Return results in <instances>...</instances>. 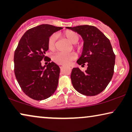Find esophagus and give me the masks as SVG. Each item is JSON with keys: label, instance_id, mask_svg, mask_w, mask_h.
<instances>
[{"label": "esophagus", "instance_id": "34e87169", "mask_svg": "<svg viewBox=\"0 0 132 132\" xmlns=\"http://www.w3.org/2000/svg\"><path fill=\"white\" fill-rule=\"evenodd\" d=\"M59 67H60L61 68H62L63 67V65H59Z\"/></svg>", "mask_w": 132, "mask_h": 132}]
</instances>
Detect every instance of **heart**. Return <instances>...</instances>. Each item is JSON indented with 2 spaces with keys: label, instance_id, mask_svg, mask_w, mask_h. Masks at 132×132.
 Returning <instances> with one entry per match:
<instances>
[{
  "label": "heart",
  "instance_id": "obj_1",
  "mask_svg": "<svg viewBox=\"0 0 132 132\" xmlns=\"http://www.w3.org/2000/svg\"><path fill=\"white\" fill-rule=\"evenodd\" d=\"M64 35L65 37L72 44H76L79 41V37L77 33L71 31V30H67L64 33ZM56 35L53 34L48 38L47 41V47L50 50H54L56 46ZM76 57V55L75 53H56L53 56V61L57 64L59 65H68L71 63V61L75 60Z\"/></svg>",
  "mask_w": 132,
  "mask_h": 132
}]
</instances>
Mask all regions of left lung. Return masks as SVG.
<instances>
[{
    "label": "left lung",
    "instance_id": "left-lung-1",
    "mask_svg": "<svg viewBox=\"0 0 132 132\" xmlns=\"http://www.w3.org/2000/svg\"><path fill=\"white\" fill-rule=\"evenodd\" d=\"M77 32L84 40L79 65L87 64V70L82 71L79 68L72 70L71 79L75 89L87 96L96 95L103 91L113 75L115 55L109 39L96 27L81 25L66 27Z\"/></svg>",
    "mask_w": 132,
    "mask_h": 132
}]
</instances>
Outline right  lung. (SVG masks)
Returning <instances> with one entry per match:
<instances>
[{"instance_id":"1","label":"right lung","mask_w":132,"mask_h":132,"mask_svg":"<svg viewBox=\"0 0 132 132\" xmlns=\"http://www.w3.org/2000/svg\"><path fill=\"white\" fill-rule=\"evenodd\" d=\"M61 27L43 24L30 29L21 38L14 56V73L22 91L34 100H42L53 95L58 84L60 68L45 56L47 41Z\"/></svg>"}]
</instances>
